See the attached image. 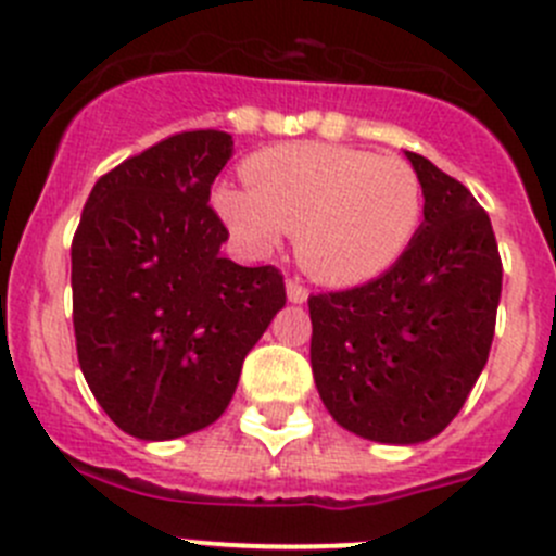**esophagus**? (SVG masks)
I'll use <instances>...</instances> for the list:
<instances>
[{
	"mask_svg": "<svg viewBox=\"0 0 556 556\" xmlns=\"http://www.w3.org/2000/svg\"><path fill=\"white\" fill-rule=\"evenodd\" d=\"M309 299V290L299 282V279H288V301L290 304H304Z\"/></svg>",
	"mask_w": 556,
	"mask_h": 556,
	"instance_id": "34e87169",
	"label": "esophagus"
}]
</instances>
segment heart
Here are the masks:
<instances>
[{
	"mask_svg": "<svg viewBox=\"0 0 556 556\" xmlns=\"http://www.w3.org/2000/svg\"><path fill=\"white\" fill-rule=\"evenodd\" d=\"M247 190L219 187L228 228L257 252L295 233L306 271L326 285L380 277L413 241L424 212L418 174L399 157L339 143H285L244 163Z\"/></svg>",
	"mask_w": 556,
	"mask_h": 556,
	"instance_id": "obj_1",
	"label": "heart"
}]
</instances>
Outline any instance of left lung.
<instances>
[{"mask_svg": "<svg viewBox=\"0 0 556 556\" xmlns=\"http://www.w3.org/2000/svg\"><path fill=\"white\" fill-rule=\"evenodd\" d=\"M424 223L371 282L309 295L312 375L333 421L364 440L415 445L448 427L489 358L503 293L492 219L462 181L404 152Z\"/></svg>", "mask_w": 556, "mask_h": 556, "instance_id": "left-lung-1", "label": "left lung"}]
</instances>
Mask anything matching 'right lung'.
I'll list each match as a JSON object with an SVG mask.
<instances>
[{"instance_id": "obj_1", "label": "right lung", "mask_w": 556, "mask_h": 556, "mask_svg": "<svg viewBox=\"0 0 556 556\" xmlns=\"http://www.w3.org/2000/svg\"><path fill=\"white\" fill-rule=\"evenodd\" d=\"M219 129L170 135L100 176L73 239V326L91 393L122 432L176 440L228 409L285 306L282 274L223 257Z\"/></svg>"}]
</instances>
